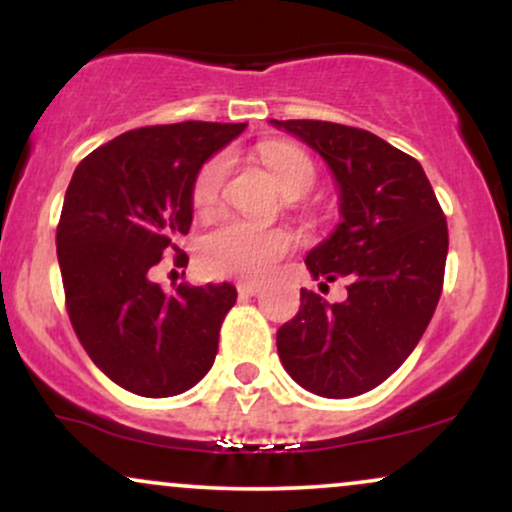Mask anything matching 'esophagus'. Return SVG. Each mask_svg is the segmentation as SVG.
Returning a JSON list of instances; mask_svg holds the SVG:
<instances>
[{
	"label": "esophagus",
	"instance_id": "obj_1",
	"mask_svg": "<svg viewBox=\"0 0 512 512\" xmlns=\"http://www.w3.org/2000/svg\"><path fill=\"white\" fill-rule=\"evenodd\" d=\"M260 291H262V286L260 284H252V281H240V284H238V293H240V296H245V298L257 296V293H260Z\"/></svg>",
	"mask_w": 512,
	"mask_h": 512
}]
</instances>
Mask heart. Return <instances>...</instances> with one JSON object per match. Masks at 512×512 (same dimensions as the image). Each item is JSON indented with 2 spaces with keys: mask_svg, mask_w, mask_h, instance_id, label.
<instances>
[{
  "mask_svg": "<svg viewBox=\"0 0 512 512\" xmlns=\"http://www.w3.org/2000/svg\"><path fill=\"white\" fill-rule=\"evenodd\" d=\"M260 154L284 192L293 187L310 190V185L315 182V166L303 151L284 142H264ZM228 168H231V154L221 151L197 170L195 185H192V204L197 211H209L219 202ZM289 248V233L264 228L260 223L238 219V216H228L202 238L199 264L209 276L255 281L272 272Z\"/></svg>",
  "mask_w": 512,
  "mask_h": 512,
  "instance_id": "b5f03b06",
  "label": "heart"
}]
</instances>
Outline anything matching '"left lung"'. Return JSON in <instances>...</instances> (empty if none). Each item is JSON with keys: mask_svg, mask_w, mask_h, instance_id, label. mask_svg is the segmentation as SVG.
Returning <instances> with one entry per match:
<instances>
[{"mask_svg": "<svg viewBox=\"0 0 512 512\" xmlns=\"http://www.w3.org/2000/svg\"><path fill=\"white\" fill-rule=\"evenodd\" d=\"M330 168L342 221L305 255L313 279L346 276V298L301 289L296 317L276 332L286 373L330 399L378 387L407 361L436 310L448 223L416 158L366 129L322 120H269Z\"/></svg>", "mask_w": 512, "mask_h": 512, "instance_id": "1", "label": "left lung"}]
</instances>
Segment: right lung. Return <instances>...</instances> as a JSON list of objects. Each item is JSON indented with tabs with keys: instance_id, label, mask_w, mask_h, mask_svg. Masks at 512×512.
Returning a JSON list of instances; mask_svg holds the SVG:
<instances>
[{
	"instance_id": "right-lung-1",
	"label": "right lung",
	"mask_w": 512,
	"mask_h": 512,
	"mask_svg": "<svg viewBox=\"0 0 512 512\" xmlns=\"http://www.w3.org/2000/svg\"><path fill=\"white\" fill-rule=\"evenodd\" d=\"M245 127L178 122L132 129L91 151L69 182L57 226L69 320L91 361L134 395H180L214 366L236 286L163 291L154 274L190 231L197 170Z\"/></svg>"
}]
</instances>
